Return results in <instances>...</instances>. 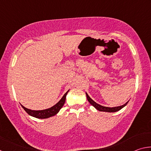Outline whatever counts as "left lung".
Listing matches in <instances>:
<instances>
[{
  "mask_svg": "<svg viewBox=\"0 0 151 151\" xmlns=\"http://www.w3.org/2000/svg\"><path fill=\"white\" fill-rule=\"evenodd\" d=\"M86 98H87L88 101L90 103L91 105H93L94 108H95L96 110H98L99 111H103V112H116L119 111L120 110L122 109L123 107L127 105V103H129V101L127 102L126 103L122 106H115V107H106V106H103L102 105H100V104H97L95 103L93 99H92L90 96L88 95V94L86 93Z\"/></svg>",
  "mask_w": 151,
  "mask_h": 151,
  "instance_id": "8db88e82",
  "label": "left lung"
}]
</instances>
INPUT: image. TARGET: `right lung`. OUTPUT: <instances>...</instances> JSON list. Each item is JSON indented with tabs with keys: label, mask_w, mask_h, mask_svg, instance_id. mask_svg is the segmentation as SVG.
<instances>
[{
	"label": "right lung",
	"mask_w": 151,
	"mask_h": 151,
	"mask_svg": "<svg viewBox=\"0 0 151 151\" xmlns=\"http://www.w3.org/2000/svg\"><path fill=\"white\" fill-rule=\"evenodd\" d=\"M68 90L66 93L64 94V96L62 97V99L58 102V103L52 107H50L49 109H45V110H41V111H34V110H30L26 108L24 106H22V104L20 105L22 106V108L24 109V110L26 111L29 115L34 116L35 118L37 119H47L49 118V117H51L52 116H55V114H57L60 109L62 108L63 106L64 105V104L65 103V100H66V96L67 93H68Z\"/></svg>",
	"instance_id": "right-lung-1"
}]
</instances>
